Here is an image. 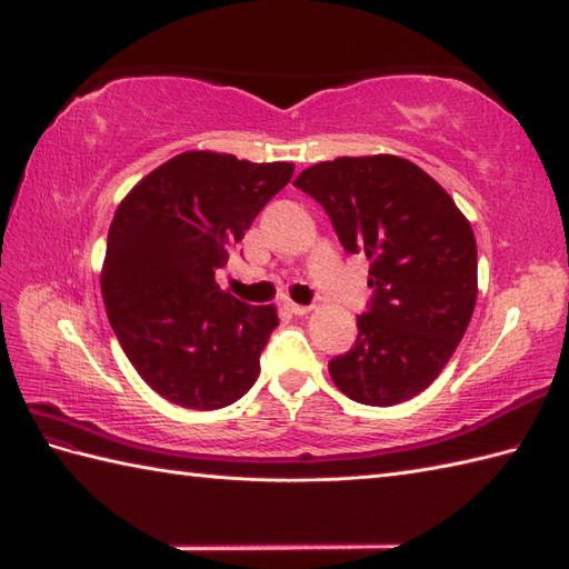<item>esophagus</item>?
Here are the masks:
<instances>
[{
  "instance_id": "obj_1",
  "label": "esophagus",
  "mask_w": 569,
  "mask_h": 569,
  "mask_svg": "<svg viewBox=\"0 0 569 569\" xmlns=\"http://www.w3.org/2000/svg\"><path fill=\"white\" fill-rule=\"evenodd\" d=\"M287 309L295 313V317H307V313L311 311V307H305V305H295V301H287Z\"/></svg>"
}]
</instances>
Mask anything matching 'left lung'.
I'll list each match as a JSON object with an SVG mask.
<instances>
[{
    "label": "left lung",
    "instance_id": "1",
    "mask_svg": "<svg viewBox=\"0 0 569 569\" xmlns=\"http://www.w3.org/2000/svg\"><path fill=\"white\" fill-rule=\"evenodd\" d=\"M295 187L326 209L338 241L370 260L372 299L358 338L328 362L333 385L368 407H395L431 385L477 301L472 226L431 174L397 156L317 162Z\"/></svg>",
    "mask_w": 569,
    "mask_h": 569
}]
</instances>
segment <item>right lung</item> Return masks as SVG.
Returning a JSON list of instances; mask_svg holds the SVG:
<instances>
[{
  "label": "right lung",
  "instance_id": "1",
  "mask_svg": "<svg viewBox=\"0 0 569 569\" xmlns=\"http://www.w3.org/2000/svg\"><path fill=\"white\" fill-rule=\"evenodd\" d=\"M292 162L189 150L162 162L119 204L107 238L102 297L136 372L178 407L211 411L256 385L280 323L217 284L260 209L292 180Z\"/></svg>",
  "mask_w": 569,
  "mask_h": 569
}]
</instances>
